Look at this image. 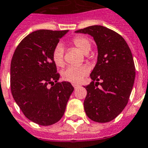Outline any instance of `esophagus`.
Wrapping results in <instances>:
<instances>
[{
	"instance_id": "esophagus-1",
	"label": "esophagus",
	"mask_w": 148,
	"mask_h": 148,
	"mask_svg": "<svg viewBox=\"0 0 148 148\" xmlns=\"http://www.w3.org/2000/svg\"><path fill=\"white\" fill-rule=\"evenodd\" d=\"M73 86H74V89H77V88H78V87H79V86H80V85L79 84H73Z\"/></svg>"
}]
</instances>
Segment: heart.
Returning <instances> with one entry per match:
<instances>
[{"mask_svg": "<svg viewBox=\"0 0 148 148\" xmlns=\"http://www.w3.org/2000/svg\"><path fill=\"white\" fill-rule=\"evenodd\" d=\"M71 43L77 48L84 54L88 53L91 49L90 42L84 36L74 37L72 39ZM52 58L54 63L58 67H63L64 65V47L62 45H56L52 53ZM89 73V68L86 65L69 66L62 72V77L66 81L71 83H78Z\"/></svg>", "mask_w": 148, "mask_h": 148, "instance_id": "1", "label": "heart"}]
</instances>
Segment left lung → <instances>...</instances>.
Returning a JSON list of instances; mask_svg holds the SVG:
<instances>
[{
    "instance_id": "obj_1",
    "label": "left lung",
    "mask_w": 148,
    "mask_h": 148,
    "mask_svg": "<svg viewBox=\"0 0 148 148\" xmlns=\"http://www.w3.org/2000/svg\"><path fill=\"white\" fill-rule=\"evenodd\" d=\"M75 32L93 36L98 50L97 64L90 74L93 81L84 86L85 112L94 122H109L125 109L132 90L135 78L132 54L122 36L105 26H88Z\"/></svg>"
}]
</instances>
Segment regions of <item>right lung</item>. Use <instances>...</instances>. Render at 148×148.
<instances>
[{"label":"right lung","instance_id":"obj_1","mask_svg":"<svg viewBox=\"0 0 148 148\" xmlns=\"http://www.w3.org/2000/svg\"><path fill=\"white\" fill-rule=\"evenodd\" d=\"M68 32H32L20 42L12 58L13 97L24 116L40 125H51L62 119L74 90L71 83L58 82L60 75L52 58L54 49Z\"/></svg>","mask_w":148,"mask_h":148}]
</instances>
